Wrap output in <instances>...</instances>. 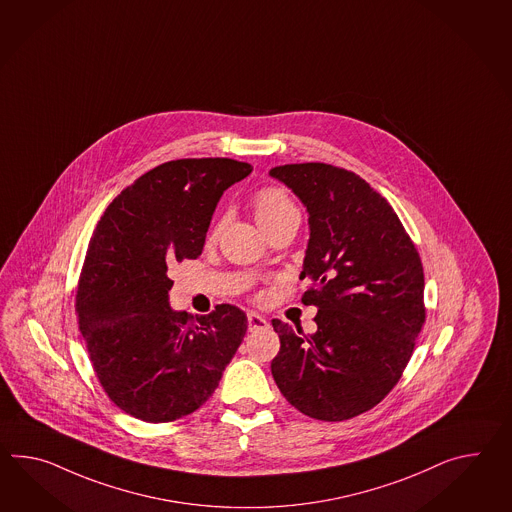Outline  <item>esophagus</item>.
<instances>
[{
    "instance_id": "obj_1",
    "label": "esophagus",
    "mask_w": 512,
    "mask_h": 512,
    "mask_svg": "<svg viewBox=\"0 0 512 512\" xmlns=\"http://www.w3.org/2000/svg\"><path fill=\"white\" fill-rule=\"evenodd\" d=\"M248 329H250L251 333H257V331H262V329H268V322H266V318L261 316V314L250 312L248 314Z\"/></svg>"
}]
</instances>
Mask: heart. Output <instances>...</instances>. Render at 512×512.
Segmentation results:
<instances>
[{
    "mask_svg": "<svg viewBox=\"0 0 512 512\" xmlns=\"http://www.w3.org/2000/svg\"><path fill=\"white\" fill-rule=\"evenodd\" d=\"M251 207H253V214L257 224L261 225L262 231L268 233L270 229H274L275 225L285 222L287 218L292 216H300L298 214V207L288 196L283 188L266 187L261 188L253 200H251ZM222 224L214 225L211 235H216L220 231Z\"/></svg>",
    "mask_w": 512,
    "mask_h": 512,
    "instance_id": "heart-1",
    "label": "heart"
}]
</instances>
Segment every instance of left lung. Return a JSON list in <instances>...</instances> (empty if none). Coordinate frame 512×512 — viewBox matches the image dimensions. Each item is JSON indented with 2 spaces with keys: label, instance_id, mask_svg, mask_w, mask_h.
<instances>
[{
  "label": "left lung",
  "instance_id": "obj_1",
  "mask_svg": "<svg viewBox=\"0 0 512 512\" xmlns=\"http://www.w3.org/2000/svg\"><path fill=\"white\" fill-rule=\"evenodd\" d=\"M307 207L311 237L300 279L316 333L272 320L281 340L272 375L298 411L342 422L370 411L398 383L425 322L424 268L388 201L331 164L275 166Z\"/></svg>",
  "mask_w": 512,
  "mask_h": 512
}]
</instances>
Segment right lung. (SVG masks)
<instances>
[{
	"label": "right lung",
	"instance_id": "obj_1",
	"mask_svg": "<svg viewBox=\"0 0 512 512\" xmlns=\"http://www.w3.org/2000/svg\"><path fill=\"white\" fill-rule=\"evenodd\" d=\"M233 159H179L140 175L105 209L88 244L75 312L88 357L116 407L163 424L200 409L237 353L235 305L174 311L168 264L198 259L224 190L251 174Z\"/></svg>",
	"mask_w": 512,
	"mask_h": 512
}]
</instances>
